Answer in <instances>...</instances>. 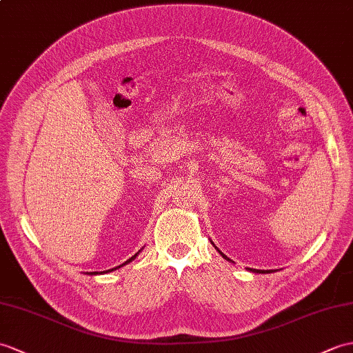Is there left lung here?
<instances>
[{
	"label": "left lung",
	"mask_w": 353,
	"mask_h": 353,
	"mask_svg": "<svg viewBox=\"0 0 353 353\" xmlns=\"http://www.w3.org/2000/svg\"><path fill=\"white\" fill-rule=\"evenodd\" d=\"M218 251H219V250H218ZM219 254H221V256H223L224 259L230 260V259H228V257L225 256V254H223L221 251H219ZM250 270H252V272H256V274H270V272H272V270H260V269H250Z\"/></svg>",
	"instance_id": "8db88e82"
}]
</instances>
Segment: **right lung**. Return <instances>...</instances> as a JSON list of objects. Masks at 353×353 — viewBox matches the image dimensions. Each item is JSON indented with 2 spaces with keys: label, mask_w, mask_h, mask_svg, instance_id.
Here are the masks:
<instances>
[{
  "label": "right lung",
  "mask_w": 353,
  "mask_h": 353,
  "mask_svg": "<svg viewBox=\"0 0 353 353\" xmlns=\"http://www.w3.org/2000/svg\"><path fill=\"white\" fill-rule=\"evenodd\" d=\"M138 254V252H137ZM137 254H135V256H132V257H130L129 260H126L125 261V263H123V265H126V263H129V261H132L135 257H137ZM123 265H120V266H123ZM120 266H117V268H120ZM117 268H114V269H117ZM114 269H108V270H103V272H111V270H114ZM103 272H101V274H103ZM92 274H99V272H92Z\"/></svg>",
  "instance_id": "add662e5"
}]
</instances>
